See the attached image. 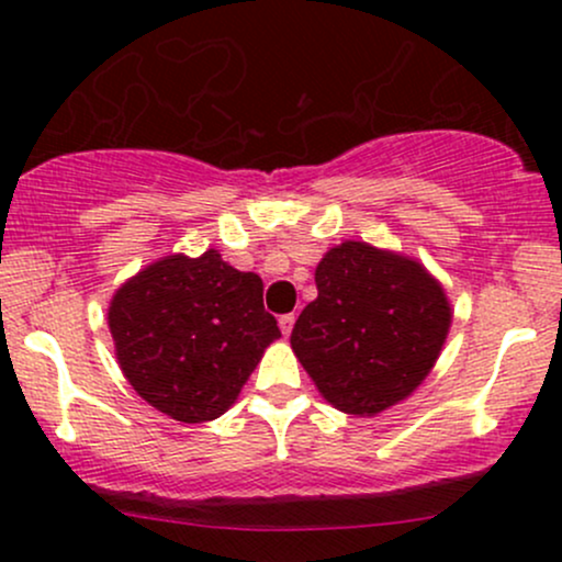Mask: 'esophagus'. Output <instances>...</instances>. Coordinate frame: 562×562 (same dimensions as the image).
<instances>
[{
	"label": "esophagus",
	"instance_id": "esophagus-1",
	"mask_svg": "<svg viewBox=\"0 0 562 562\" xmlns=\"http://www.w3.org/2000/svg\"><path fill=\"white\" fill-rule=\"evenodd\" d=\"M293 325H295V314H282V317H280L282 335H290V330H293Z\"/></svg>",
	"mask_w": 562,
	"mask_h": 562
}]
</instances>
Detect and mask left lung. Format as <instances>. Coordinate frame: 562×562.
<instances>
[{
	"instance_id": "1",
	"label": "left lung",
	"mask_w": 562,
	"mask_h": 562,
	"mask_svg": "<svg viewBox=\"0 0 562 562\" xmlns=\"http://www.w3.org/2000/svg\"><path fill=\"white\" fill-rule=\"evenodd\" d=\"M314 280L290 344L322 396L362 417L409 396L449 333L441 285L417 261L353 240L327 250Z\"/></svg>"
}]
</instances>
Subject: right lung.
<instances>
[{"instance_id": "right-lung-1", "label": "right lung", "mask_w": 562, "mask_h": 562, "mask_svg": "<svg viewBox=\"0 0 562 562\" xmlns=\"http://www.w3.org/2000/svg\"><path fill=\"white\" fill-rule=\"evenodd\" d=\"M108 325L134 391L179 423L224 415L280 338L261 277L237 272L216 250L142 269L113 295Z\"/></svg>"}]
</instances>
